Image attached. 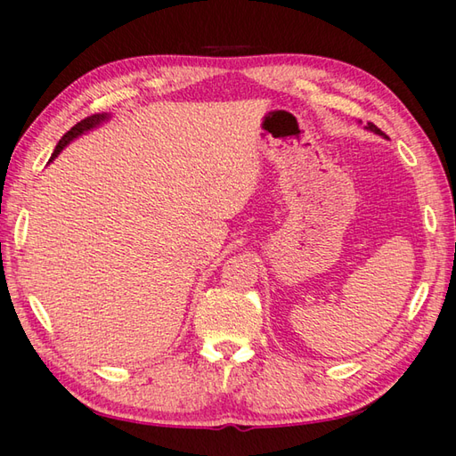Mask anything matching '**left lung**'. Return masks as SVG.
Segmentation results:
<instances>
[{
	"label": "left lung",
	"instance_id": "8db88e82",
	"mask_svg": "<svg viewBox=\"0 0 456 456\" xmlns=\"http://www.w3.org/2000/svg\"><path fill=\"white\" fill-rule=\"evenodd\" d=\"M368 130H371V132H376V134H379V136H383V132L376 126V124H371V122H368V126H365Z\"/></svg>",
	"mask_w": 456,
	"mask_h": 456
}]
</instances>
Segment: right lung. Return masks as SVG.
Wrapping results in <instances>:
<instances>
[{
  "mask_svg": "<svg viewBox=\"0 0 456 456\" xmlns=\"http://www.w3.org/2000/svg\"><path fill=\"white\" fill-rule=\"evenodd\" d=\"M104 120H109V114H93V116H86L85 120H80V122H77L73 128H70L65 136H62L61 140H59V144H57V148H55V151H53V156H51V159H55L59 154H61V150L65 148L70 140H75L77 136H80V134H85V132H88V130H93V128H96L98 124L101 122H104ZM49 159V162H51Z\"/></svg>",
  "mask_w": 456,
  "mask_h": 456,
  "instance_id": "1",
  "label": "right lung"
}]
</instances>
